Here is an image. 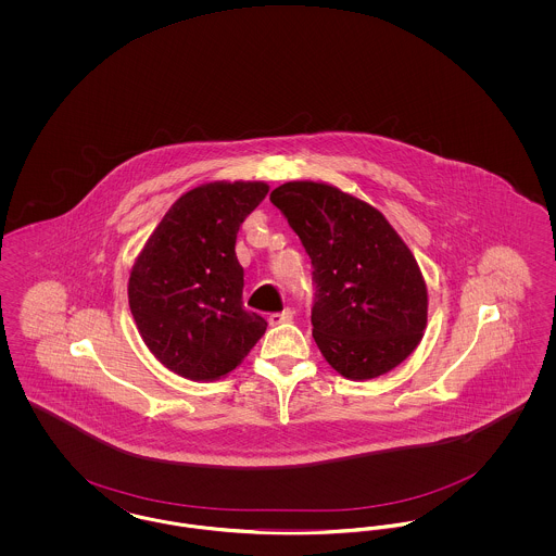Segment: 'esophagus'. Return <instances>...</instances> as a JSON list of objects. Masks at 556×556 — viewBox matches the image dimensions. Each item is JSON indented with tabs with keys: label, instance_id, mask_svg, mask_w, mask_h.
<instances>
[{
	"label": "esophagus",
	"instance_id": "34e87169",
	"mask_svg": "<svg viewBox=\"0 0 556 556\" xmlns=\"http://www.w3.org/2000/svg\"><path fill=\"white\" fill-rule=\"evenodd\" d=\"M291 318H293V311L286 308V311H281V313H273V315L268 317V325H270V327H279V325L291 323Z\"/></svg>",
	"mask_w": 556,
	"mask_h": 556
}]
</instances>
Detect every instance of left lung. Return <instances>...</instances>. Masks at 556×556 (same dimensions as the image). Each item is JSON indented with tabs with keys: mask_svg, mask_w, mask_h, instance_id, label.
Wrapping results in <instances>:
<instances>
[{
	"mask_svg": "<svg viewBox=\"0 0 556 556\" xmlns=\"http://www.w3.org/2000/svg\"><path fill=\"white\" fill-rule=\"evenodd\" d=\"M270 202L313 261V338L345 379L365 381L406 361L427 327V286L388 218L338 187L290 181Z\"/></svg>",
	"mask_w": 556,
	"mask_h": 556,
	"instance_id": "1",
	"label": "left lung"
}]
</instances>
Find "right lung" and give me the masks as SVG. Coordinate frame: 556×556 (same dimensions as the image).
<instances>
[{"label": "right lung", "mask_w": 556, "mask_h": 556, "mask_svg": "<svg viewBox=\"0 0 556 556\" xmlns=\"http://www.w3.org/2000/svg\"><path fill=\"white\" fill-rule=\"evenodd\" d=\"M266 193L263 181L193 187L135 258L129 306L139 336L159 363L186 379L225 377L265 336V318L241 302L236 239Z\"/></svg>", "instance_id": "add662e5"}]
</instances>
